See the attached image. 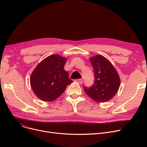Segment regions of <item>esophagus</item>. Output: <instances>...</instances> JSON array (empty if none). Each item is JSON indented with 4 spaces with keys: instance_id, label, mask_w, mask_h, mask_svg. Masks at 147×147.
<instances>
[{
    "instance_id": "obj_1",
    "label": "esophagus",
    "mask_w": 147,
    "mask_h": 147,
    "mask_svg": "<svg viewBox=\"0 0 147 147\" xmlns=\"http://www.w3.org/2000/svg\"><path fill=\"white\" fill-rule=\"evenodd\" d=\"M76 82H78V83H79V84H82L83 83V79H77V80H75Z\"/></svg>"
}]
</instances>
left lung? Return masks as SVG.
I'll use <instances>...</instances> for the list:
<instances>
[{"label": "left lung", "instance_id": "8db88e82", "mask_svg": "<svg viewBox=\"0 0 147 147\" xmlns=\"http://www.w3.org/2000/svg\"><path fill=\"white\" fill-rule=\"evenodd\" d=\"M94 72V83L84 86L86 94L95 101L104 102L116 94L120 84L119 76L110 62L102 55L90 59Z\"/></svg>", "mask_w": 147, "mask_h": 147}]
</instances>
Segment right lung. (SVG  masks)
Segmentation results:
<instances>
[{"label":"right lung","mask_w":147,"mask_h":147,"mask_svg":"<svg viewBox=\"0 0 147 147\" xmlns=\"http://www.w3.org/2000/svg\"><path fill=\"white\" fill-rule=\"evenodd\" d=\"M66 58L57 55L44 59L34 69L30 84L35 95L43 101H53L73 81L64 68Z\"/></svg>","instance_id":"1"}]
</instances>
